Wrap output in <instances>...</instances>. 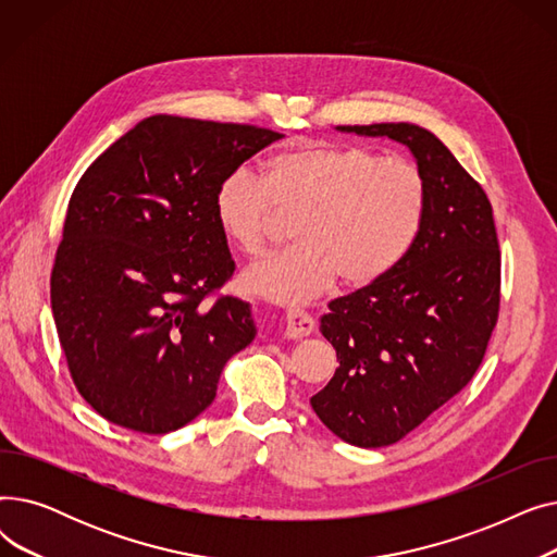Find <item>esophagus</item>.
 I'll use <instances>...</instances> for the list:
<instances>
[{
	"label": "esophagus",
	"mask_w": 557,
	"mask_h": 557,
	"mask_svg": "<svg viewBox=\"0 0 557 557\" xmlns=\"http://www.w3.org/2000/svg\"><path fill=\"white\" fill-rule=\"evenodd\" d=\"M313 327H315V323L309 313H305V311H288L286 313V325H284L286 338H294V341L305 338L313 332Z\"/></svg>",
	"instance_id": "obj_1"
}]
</instances>
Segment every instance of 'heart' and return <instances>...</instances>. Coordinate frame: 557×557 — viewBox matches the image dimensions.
I'll use <instances>...</instances> for the list:
<instances>
[{
	"mask_svg": "<svg viewBox=\"0 0 557 557\" xmlns=\"http://www.w3.org/2000/svg\"><path fill=\"white\" fill-rule=\"evenodd\" d=\"M429 208L422 166L359 144L307 141L230 171L214 194L223 237L246 257L267 252L282 216H300L294 250L257 263L242 284L277 305H307L341 277L363 288L411 252Z\"/></svg>",
	"mask_w": 557,
	"mask_h": 557,
	"instance_id": "heart-1",
	"label": "heart"
}]
</instances>
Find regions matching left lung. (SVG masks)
<instances>
[{
  "label": "left lung",
  "instance_id": "1",
  "mask_svg": "<svg viewBox=\"0 0 557 557\" xmlns=\"http://www.w3.org/2000/svg\"><path fill=\"white\" fill-rule=\"evenodd\" d=\"M406 144L422 166L429 208L420 237L382 282L330 302L320 332L338 368L311 397L341 441L393 445L476 374L502 305V250L483 187L416 124L338 126Z\"/></svg>",
  "mask_w": 557,
  "mask_h": 557
}]
</instances>
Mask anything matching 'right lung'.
Wrapping results in <instances>:
<instances>
[{"instance_id": "1", "label": "right lung", "mask_w": 557, "mask_h": 557, "mask_svg": "<svg viewBox=\"0 0 557 557\" xmlns=\"http://www.w3.org/2000/svg\"><path fill=\"white\" fill-rule=\"evenodd\" d=\"M282 135L153 114L76 183L51 271L58 341L81 397L112 424L160 435L208 408L255 338L214 219L225 175Z\"/></svg>"}]
</instances>
